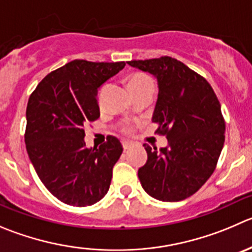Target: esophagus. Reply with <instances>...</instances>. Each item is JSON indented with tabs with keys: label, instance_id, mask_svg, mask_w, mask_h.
<instances>
[{
	"label": "esophagus",
	"instance_id": "34e87169",
	"mask_svg": "<svg viewBox=\"0 0 252 252\" xmlns=\"http://www.w3.org/2000/svg\"><path fill=\"white\" fill-rule=\"evenodd\" d=\"M122 147H124L125 151L130 150L132 147V142H130V141H122Z\"/></svg>",
	"mask_w": 252,
	"mask_h": 252
}]
</instances>
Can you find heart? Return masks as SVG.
<instances>
[{
    "instance_id": "obj_1",
    "label": "heart",
    "mask_w": 252,
    "mask_h": 252,
    "mask_svg": "<svg viewBox=\"0 0 252 252\" xmlns=\"http://www.w3.org/2000/svg\"><path fill=\"white\" fill-rule=\"evenodd\" d=\"M146 85H153L152 79L148 75H146V74H133V75H131L130 79H128V86H130L131 90L143 88V86Z\"/></svg>"
}]
</instances>
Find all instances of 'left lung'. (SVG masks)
Here are the masks:
<instances>
[{
  "label": "left lung",
  "instance_id": "obj_1",
  "mask_svg": "<svg viewBox=\"0 0 252 252\" xmlns=\"http://www.w3.org/2000/svg\"><path fill=\"white\" fill-rule=\"evenodd\" d=\"M127 64L157 79L152 122L168 140L159 151L143 145L147 162L138 169L142 188L162 202L186 199L209 179L221 153L225 122L219 100L203 76L171 57Z\"/></svg>",
  "mask_w": 252,
  "mask_h": 252
}]
</instances>
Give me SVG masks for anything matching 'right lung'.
I'll return each mask as SVG.
<instances>
[{
	"label": "right lung",
	"instance_id": "add662e5",
	"mask_svg": "<svg viewBox=\"0 0 252 252\" xmlns=\"http://www.w3.org/2000/svg\"><path fill=\"white\" fill-rule=\"evenodd\" d=\"M125 65L76 59L48 74L28 100V156L45 188L65 204L89 207L109 190L124 148L114 136L99 148H88L84 126L99 119L100 86Z\"/></svg>",
	"mask_w": 252,
	"mask_h": 252
}]
</instances>
